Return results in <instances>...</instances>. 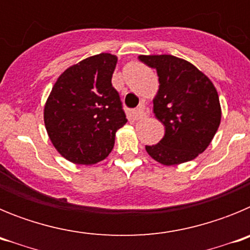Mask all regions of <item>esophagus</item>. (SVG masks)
<instances>
[{"label": "esophagus", "instance_id": "34e87169", "mask_svg": "<svg viewBox=\"0 0 250 250\" xmlns=\"http://www.w3.org/2000/svg\"><path fill=\"white\" fill-rule=\"evenodd\" d=\"M134 116H135L136 120H140V119H144L147 116V110L145 109V106H140L138 109L134 110Z\"/></svg>", "mask_w": 250, "mask_h": 250}]
</instances>
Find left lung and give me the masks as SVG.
I'll return each mask as SVG.
<instances>
[{
	"label": "left lung",
	"instance_id": "obj_1",
	"mask_svg": "<svg viewBox=\"0 0 250 250\" xmlns=\"http://www.w3.org/2000/svg\"><path fill=\"white\" fill-rule=\"evenodd\" d=\"M155 68L159 90L152 99L154 114L165 126L158 144L146 145L147 154L167 167L195 159L213 140L222 120L215 86L199 68L173 55H140Z\"/></svg>",
	"mask_w": 250,
	"mask_h": 250
}]
</instances>
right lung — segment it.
<instances>
[{
  "label": "right lung",
  "instance_id": "obj_1",
  "mask_svg": "<svg viewBox=\"0 0 250 250\" xmlns=\"http://www.w3.org/2000/svg\"><path fill=\"white\" fill-rule=\"evenodd\" d=\"M118 57L94 55L66 68L43 109L55 149L74 164L92 165L111 152L115 135L127 123L111 79Z\"/></svg>",
  "mask_w": 250,
  "mask_h": 250
}]
</instances>
